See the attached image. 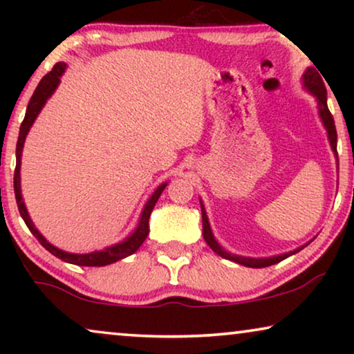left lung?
<instances>
[{
	"label": "left lung",
	"mask_w": 354,
	"mask_h": 354,
	"mask_svg": "<svg viewBox=\"0 0 354 354\" xmlns=\"http://www.w3.org/2000/svg\"><path fill=\"white\" fill-rule=\"evenodd\" d=\"M304 85H306V88L309 91H313L314 96L317 98L319 114H321L322 122H324V125H326V129L328 132V140H330L332 149L337 154V129H335V122H333V115L330 114V111H328V108H327V90H326V85H324V82H322V77L319 75V72H316L314 69H308L306 74H304ZM337 158H338V154H337ZM201 216H203V236H205L206 243L211 246L212 251H216V253L222 256V258L234 261V263L243 264V266H246V268H268V266L277 264V263H280V261L287 259L288 256H292L299 251V250H295V251H292V253H287L282 256H274V258H266V259H253V258H243V256L230 254V253H227V251L222 250L219 243L216 241L214 236H212L209 222H207V216H206L205 209H203V205H201Z\"/></svg>",
	"instance_id": "1"
}]
</instances>
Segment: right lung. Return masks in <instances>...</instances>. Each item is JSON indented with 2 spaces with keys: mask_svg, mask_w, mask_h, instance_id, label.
Segmentation results:
<instances>
[{
  "mask_svg": "<svg viewBox=\"0 0 354 354\" xmlns=\"http://www.w3.org/2000/svg\"><path fill=\"white\" fill-rule=\"evenodd\" d=\"M64 69H66L64 62H56L55 67H53V69L48 72V74L40 80V84H38L35 91H33L30 101H28L27 113H26V118H24L22 124H21V130H19V138H17V145H16V171H14V193H16V201H17L19 212H21L22 219L27 224L28 230H30L32 234L35 235V239L40 241V243L45 246V248L50 251L51 254H55L56 258H59V259L66 261V263H71V264L96 266V268H100V266H108V264L115 263V261H119L122 258H127V256L133 254L135 251H137L140 246H142V243L145 241V239L148 236V232H149V225H148L149 216H151L153 207L158 203L162 190L166 188V183H162L161 187H158V190L154 192V195L149 198L147 206H145V209L142 212V217H140V224L137 227V230H135L127 240L122 241V243L109 246V248H106L103 251H93V253H88V254H72V253H66V251H62V250H57L56 246L48 243V241L43 239V235L35 229V225H33L30 217H28L26 205H24V201H22L21 174H19V171H21V153H22L24 142H26L27 132L30 130L33 120L37 119V115H38V113H40V109L43 108V104L46 103V100L50 98L53 91L56 90L57 84H59V77L62 75Z\"/></svg>",
  "mask_w": 354,
  "mask_h": 354,
  "instance_id": "1",
  "label": "right lung"
}]
</instances>
